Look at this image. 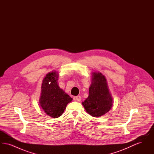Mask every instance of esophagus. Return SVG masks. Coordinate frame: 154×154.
I'll return each instance as SVG.
<instances>
[{
	"label": "esophagus",
	"instance_id": "obj_1",
	"mask_svg": "<svg viewBox=\"0 0 154 154\" xmlns=\"http://www.w3.org/2000/svg\"><path fill=\"white\" fill-rule=\"evenodd\" d=\"M74 100H76V101H78V102H80L81 100V97L80 96H75L74 97Z\"/></svg>",
	"mask_w": 154,
	"mask_h": 154
}]
</instances>
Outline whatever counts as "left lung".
Masks as SVG:
<instances>
[{
  "mask_svg": "<svg viewBox=\"0 0 154 154\" xmlns=\"http://www.w3.org/2000/svg\"><path fill=\"white\" fill-rule=\"evenodd\" d=\"M82 104L88 114L96 117L104 115L112 107V98L107 80L101 73H92L89 96Z\"/></svg>",
  "mask_w": 154,
  "mask_h": 154,
  "instance_id": "8db88e82",
  "label": "left lung"
}]
</instances>
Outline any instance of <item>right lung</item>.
<instances>
[{
	"instance_id": "1",
	"label": "right lung",
	"mask_w": 154,
	"mask_h": 154,
	"mask_svg": "<svg viewBox=\"0 0 154 154\" xmlns=\"http://www.w3.org/2000/svg\"><path fill=\"white\" fill-rule=\"evenodd\" d=\"M58 77V73L55 71L46 74L43 80L39 100L44 112L55 118L62 115L67 104L73 99L59 87Z\"/></svg>"
}]
</instances>
